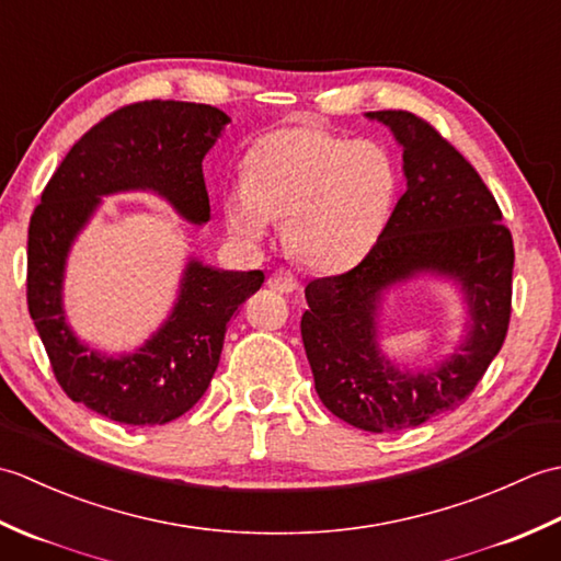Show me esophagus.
Listing matches in <instances>:
<instances>
[{"label":"esophagus","instance_id":"34e87169","mask_svg":"<svg viewBox=\"0 0 561 561\" xmlns=\"http://www.w3.org/2000/svg\"><path fill=\"white\" fill-rule=\"evenodd\" d=\"M270 287L279 294H294L296 289H299V279H296L294 272L282 267V270H274L270 274Z\"/></svg>","mask_w":561,"mask_h":561}]
</instances>
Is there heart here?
Listing matches in <instances>:
<instances>
[{"label":"heart","mask_w":561,"mask_h":561,"mask_svg":"<svg viewBox=\"0 0 561 561\" xmlns=\"http://www.w3.org/2000/svg\"><path fill=\"white\" fill-rule=\"evenodd\" d=\"M396 193L398 165L386 147L301 123L253 141L243 181L224 195V219L243 241H260L272 219H284L289 255L332 272L371 253Z\"/></svg>","instance_id":"1"}]
</instances>
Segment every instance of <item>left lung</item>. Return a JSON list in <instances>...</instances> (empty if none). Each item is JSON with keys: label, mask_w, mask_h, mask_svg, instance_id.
<instances>
[{"label": "left lung", "mask_w": 561, "mask_h": 561, "mask_svg": "<svg viewBox=\"0 0 561 561\" xmlns=\"http://www.w3.org/2000/svg\"><path fill=\"white\" fill-rule=\"evenodd\" d=\"M366 117L383 123L402 147L408 190L359 265L308 282L301 337L325 408L383 434L456 410L480 383L508 330L514 241L478 171L432 125L408 111ZM420 273L456 283L469 320L448 360L412 373L379 350L377 316L382 296Z\"/></svg>", "instance_id": "left-lung-1"}]
</instances>
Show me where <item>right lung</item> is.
<instances>
[{
    "mask_svg": "<svg viewBox=\"0 0 561 561\" xmlns=\"http://www.w3.org/2000/svg\"><path fill=\"white\" fill-rule=\"evenodd\" d=\"M229 123V115L205 103L125 105L69 149L31 217L28 313L35 330L67 396L113 422L157 426L193 408L217 371L226 325L265 274L217 270L190 255L163 325L135 352L108 356L89 350L67 323L69 250L101 197L117 193H153L185 221L207 224L202 159Z\"/></svg>",
    "mask_w": 561,
    "mask_h": 561,
    "instance_id": "right-lung-1",
    "label": "right lung"
}]
</instances>
